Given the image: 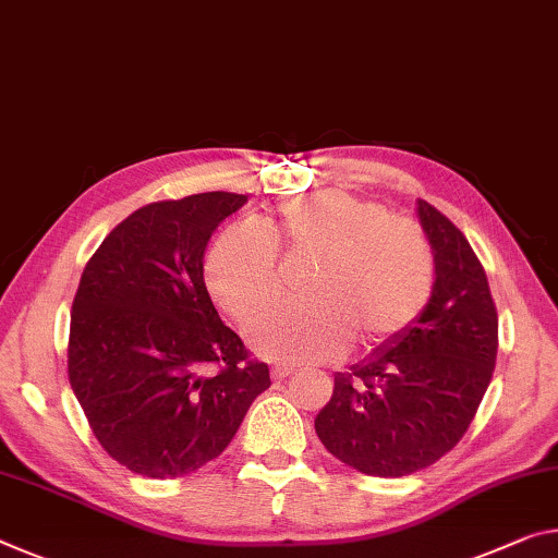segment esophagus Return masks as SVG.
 <instances>
[{
  "instance_id": "34e87169",
  "label": "esophagus",
  "mask_w": 558,
  "mask_h": 558,
  "mask_svg": "<svg viewBox=\"0 0 558 558\" xmlns=\"http://www.w3.org/2000/svg\"><path fill=\"white\" fill-rule=\"evenodd\" d=\"M295 373V367H290V365H276L270 369V375H272V379H286V377H290Z\"/></svg>"
}]
</instances>
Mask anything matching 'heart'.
<instances>
[{"mask_svg":"<svg viewBox=\"0 0 558 558\" xmlns=\"http://www.w3.org/2000/svg\"><path fill=\"white\" fill-rule=\"evenodd\" d=\"M278 251L290 260H315L305 282L313 300L251 325L247 338L265 360L330 362L352 340L362 350L383 348L417 320L435 290V253L412 218L330 189L280 203L258 226L226 228L206 255L216 303L238 320L276 303Z\"/></svg>","mask_w":558,"mask_h":558,"instance_id":"heart-1","label":"heart"}]
</instances>
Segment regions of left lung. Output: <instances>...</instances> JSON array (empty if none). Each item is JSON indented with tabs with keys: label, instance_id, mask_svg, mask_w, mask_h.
<instances>
[{
	"label": "left lung",
	"instance_id": "left-lung-1",
	"mask_svg": "<svg viewBox=\"0 0 558 558\" xmlns=\"http://www.w3.org/2000/svg\"><path fill=\"white\" fill-rule=\"evenodd\" d=\"M417 218L435 253L427 307L350 373H335L315 417L327 452L369 476L414 474L454 449L497 362L499 317L480 258L427 201H417Z\"/></svg>",
	"mask_w": 558,
	"mask_h": 558
}]
</instances>
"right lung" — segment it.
Returning <instances> with one entry per match:
<instances>
[{"label": "right lung", "instance_id": "1", "mask_svg": "<svg viewBox=\"0 0 558 558\" xmlns=\"http://www.w3.org/2000/svg\"><path fill=\"white\" fill-rule=\"evenodd\" d=\"M245 203L214 191L138 208L82 272L69 383L99 445L141 476L201 470L270 387L268 365L247 360L203 280L210 235Z\"/></svg>", "mask_w": 558, "mask_h": 558}]
</instances>
